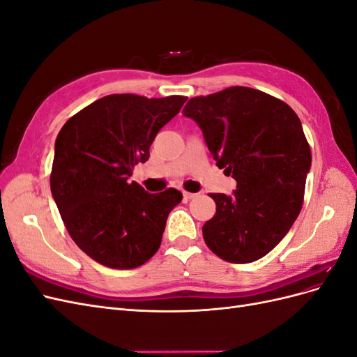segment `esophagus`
I'll list each match as a JSON object with an SVG mask.
<instances>
[{
  "label": "esophagus",
  "mask_w": 357,
  "mask_h": 357,
  "mask_svg": "<svg viewBox=\"0 0 357 357\" xmlns=\"http://www.w3.org/2000/svg\"><path fill=\"white\" fill-rule=\"evenodd\" d=\"M183 197H185L186 199H192V198H195V197H198V193H193V192H183Z\"/></svg>",
  "instance_id": "1"
}]
</instances>
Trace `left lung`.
<instances>
[{
  "instance_id": "8db88e82",
  "label": "left lung",
  "mask_w": 357,
  "mask_h": 357,
  "mask_svg": "<svg viewBox=\"0 0 357 357\" xmlns=\"http://www.w3.org/2000/svg\"><path fill=\"white\" fill-rule=\"evenodd\" d=\"M211 156L236 180L232 197L208 193L215 214L202 226L210 250L231 264L264 257L284 238L304 202L311 150L298 114L262 91L232 86L190 98Z\"/></svg>"
}]
</instances>
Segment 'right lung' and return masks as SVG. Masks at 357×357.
Instances as JSON below:
<instances>
[{
    "mask_svg": "<svg viewBox=\"0 0 357 357\" xmlns=\"http://www.w3.org/2000/svg\"><path fill=\"white\" fill-rule=\"evenodd\" d=\"M186 100L107 95L61 128L52 195L73 241L95 262L132 269L158 252L168 214L183 195L174 188L149 193L129 177Z\"/></svg>",
    "mask_w": 357,
    "mask_h": 357,
    "instance_id": "1",
    "label": "right lung"
}]
</instances>
